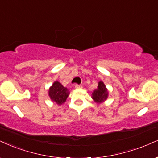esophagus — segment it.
<instances>
[{"label": "esophagus", "mask_w": 158, "mask_h": 158, "mask_svg": "<svg viewBox=\"0 0 158 158\" xmlns=\"http://www.w3.org/2000/svg\"><path fill=\"white\" fill-rule=\"evenodd\" d=\"M75 88H77V89H79V88H81V85H75Z\"/></svg>", "instance_id": "34e87169"}]
</instances>
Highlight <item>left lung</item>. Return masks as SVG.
Returning <instances> with one entry per match:
<instances>
[{
	"mask_svg": "<svg viewBox=\"0 0 158 158\" xmlns=\"http://www.w3.org/2000/svg\"><path fill=\"white\" fill-rule=\"evenodd\" d=\"M108 96H109V91L106 87V85L102 81H99L98 83V87L96 90H94L92 93L93 99L96 103L102 104L107 99Z\"/></svg>",
	"mask_w": 158,
	"mask_h": 158,
	"instance_id": "obj_1",
	"label": "left lung"
}]
</instances>
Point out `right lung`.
I'll return each instance as SVG.
<instances>
[{"label": "right lung", "mask_w": 158, "mask_h": 158, "mask_svg": "<svg viewBox=\"0 0 158 158\" xmlns=\"http://www.w3.org/2000/svg\"><path fill=\"white\" fill-rule=\"evenodd\" d=\"M69 94L68 89L58 81H55L48 90V96L51 100L58 105H62L66 102Z\"/></svg>", "instance_id": "right-lung-1"}]
</instances>
